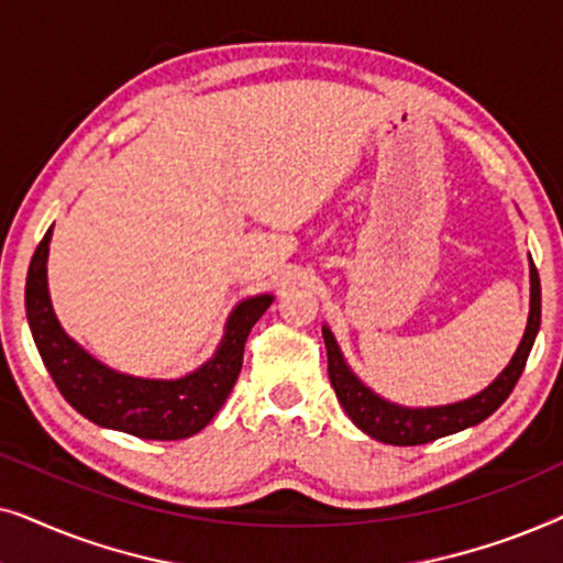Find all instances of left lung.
Instances as JSON below:
<instances>
[{
	"mask_svg": "<svg viewBox=\"0 0 563 563\" xmlns=\"http://www.w3.org/2000/svg\"><path fill=\"white\" fill-rule=\"evenodd\" d=\"M541 328V279H538L536 264H530V318L526 335L518 353H515L510 366L489 384L482 395L464 402L445 405V407H428V410H412V407L391 405L387 399L376 397L372 389L361 384L338 351V343L328 328H322L328 349V376L333 384L338 399H341L343 410L356 426L376 441L391 445H420L430 443L435 438L459 433V430L472 428L476 422L487 420L499 405L510 397V391L518 384L526 361L533 349V341Z\"/></svg>",
	"mask_w": 563,
	"mask_h": 563,
	"instance_id": "left-lung-1",
	"label": "left lung"
}]
</instances>
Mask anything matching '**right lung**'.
Returning <instances> with one entry per match:
<instances>
[{"mask_svg": "<svg viewBox=\"0 0 563 563\" xmlns=\"http://www.w3.org/2000/svg\"><path fill=\"white\" fill-rule=\"evenodd\" d=\"M51 233L53 228L30 261L25 310L37 353L66 402L97 426L148 441H181L199 433L233 389L243 366L245 338L272 305V297L261 295L238 305L218 353L195 374L176 382L135 379L102 366L60 330L45 282Z\"/></svg>", "mask_w": 563, "mask_h": 563, "instance_id": "1", "label": "right lung"}]
</instances>
